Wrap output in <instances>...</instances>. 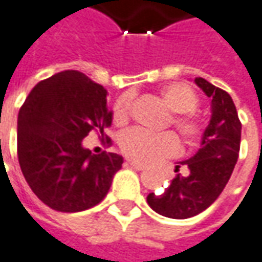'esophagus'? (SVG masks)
Returning <instances> with one entry per match:
<instances>
[{
	"label": "esophagus",
	"mask_w": 262,
	"mask_h": 262,
	"mask_svg": "<svg viewBox=\"0 0 262 262\" xmlns=\"http://www.w3.org/2000/svg\"><path fill=\"white\" fill-rule=\"evenodd\" d=\"M127 164L133 167V168H136V170H143L145 168V165L139 164V163H135V161H127Z\"/></svg>",
	"instance_id": "esophagus-1"
}]
</instances>
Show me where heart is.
Masks as SVG:
<instances>
[{
	"label": "heart",
	"instance_id": "obj_1",
	"mask_svg": "<svg viewBox=\"0 0 262 262\" xmlns=\"http://www.w3.org/2000/svg\"><path fill=\"white\" fill-rule=\"evenodd\" d=\"M160 98L171 111L168 124H171L185 143L196 142L204 132V121L195 111L198 97L190 86L185 83H168L160 89ZM132 101L129 95L120 97L113 107V121L124 126L130 117ZM120 149L129 160L139 164H151L161 158L170 157L179 149L176 136L170 132L148 133L141 129H130L120 138Z\"/></svg>",
	"mask_w": 262,
	"mask_h": 262
}]
</instances>
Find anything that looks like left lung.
Masks as SVG:
<instances>
[{
    "mask_svg": "<svg viewBox=\"0 0 262 262\" xmlns=\"http://www.w3.org/2000/svg\"><path fill=\"white\" fill-rule=\"evenodd\" d=\"M195 83L211 98L210 124L204 132L199 151L182 164L188 176L179 173L161 193H149L148 205L155 212L170 219H189L207 210L220 196L233 173L241 149L242 124L232 97L202 77Z\"/></svg>",
    "mask_w": 262,
    "mask_h": 262,
    "instance_id": "1",
    "label": "left lung"
}]
</instances>
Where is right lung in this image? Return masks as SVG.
Here are the masks:
<instances>
[{
	"mask_svg": "<svg viewBox=\"0 0 262 262\" xmlns=\"http://www.w3.org/2000/svg\"><path fill=\"white\" fill-rule=\"evenodd\" d=\"M107 91L77 70H66L39 82L20 107L17 157L21 173L50 208L77 212L95 207L108 193L123 158L92 154L82 139L92 130L107 145L111 126Z\"/></svg>",
	"mask_w": 262,
	"mask_h": 262,
	"instance_id": "add662e5",
	"label": "right lung"
}]
</instances>
